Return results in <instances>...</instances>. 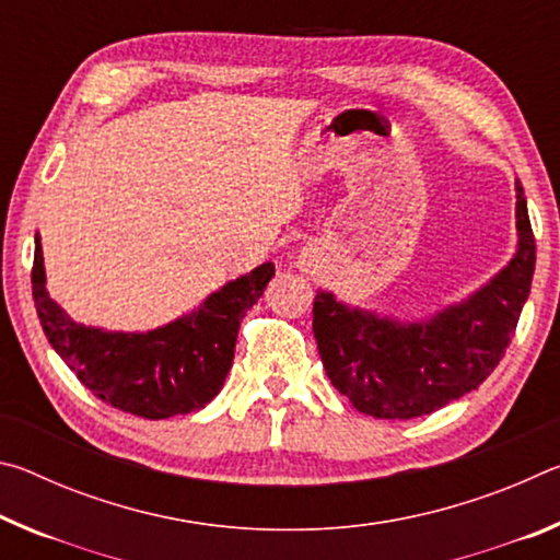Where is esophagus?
<instances>
[{
	"label": "esophagus",
	"mask_w": 560,
	"mask_h": 560,
	"mask_svg": "<svg viewBox=\"0 0 560 560\" xmlns=\"http://www.w3.org/2000/svg\"><path fill=\"white\" fill-rule=\"evenodd\" d=\"M299 269H301V271H306V273H314V271H316V259H314V254H311V252H301V257H299Z\"/></svg>",
	"instance_id": "esophagus-1"
}]
</instances>
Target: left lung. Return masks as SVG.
I'll return each mask as SVG.
<instances>
[{"mask_svg":"<svg viewBox=\"0 0 560 560\" xmlns=\"http://www.w3.org/2000/svg\"><path fill=\"white\" fill-rule=\"evenodd\" d=\"M516 232V254L506 267L430 318L397 320L318 291L314 336L336 390L377 420H412L477 390L506 353L536 269L521 183Z\"/></svg>","mask_w":560,"mask_h":560,"instance_id":"obj_1","label":"left lung"}]
</instances>
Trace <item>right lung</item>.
<instances>
[{"label": "right lung", "mask_w": 560, "mask_h": 560, "mask_svg": "<svg viewBox=\"0 0 560 560\" xmlns=\"http://www.w3.org/2000/svg\"><path fill=\"white\" fill-rule=\"evenodd\" d=\"M271 277L267 261L165 326L145 334L106 330L79 324L49 296L42 236H34L32 293L51 348L103 402L145 420L187 415L214 400L232 368L242 318Z\"/></svg>", "instance_id": "obj_1"}]
</instances>
